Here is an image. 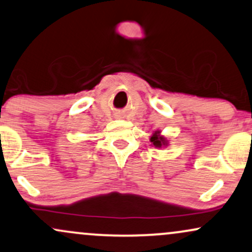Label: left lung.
Instances as JSON below:
<instances>
[{
  "label": "left lung",
  "mask_w": 252,
  "mask_h": 252,
  "mask_svg": "<svg viewBox=\"0 0 252 252\" xmlns=\"http://www.w3.org/2000/svg\"><path fill=\"white\" fill-rule=\"evenodd\" d=\"M150 141L153 146L158 147V149H160V147H166L168 145V140L165 137H162L160 134V131L153 132L150 138Z\"/></svg>",
  "instance_id": "1"
}]
</instances>
